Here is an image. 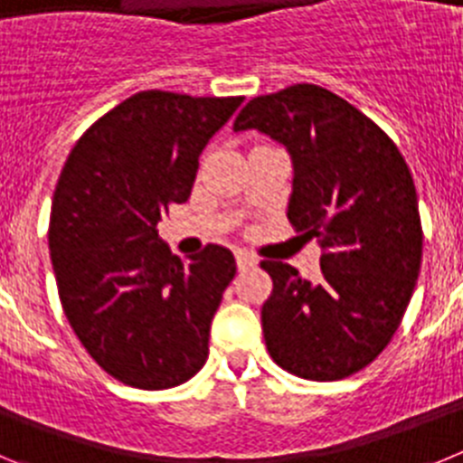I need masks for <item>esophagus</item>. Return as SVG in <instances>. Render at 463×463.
I'll return each mask as SVG.
<instances>
[{"label":"esophagus","instance_id":"34e87169","mask_svg":"<svg viewBox=\"0 0 463 463\" xmlns=\"http://www.w3.org/2000/svg\"><path fill=\"white\" fill-rule=\"evenodd\" d=\"M257 264V257L250 255L248 250H236V267L241 269V271H245V269H250Z\"/></svg>","mask_w":463,"mask_h":463}]
</instances>
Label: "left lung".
I'll use <instances>...</instances> for the list:
<instances>
[{"instance_id": "left-lung-1", "label": "left lung", "mask_w": 463, "mask_h": 463, "mask_svg": "<svg viewBox=\"0 0 463 463\" xmlns=\"http://www.w3.org/2000/svg\"><path fill=\"white\" fill-rule=\"evenodd\" d=\"M288 146V218L322 248L320 278L261 261L273 289L261 329L273 362L306 380H341L369 366L399 329L422 267V220L406 159L353 104L297 83L255 97L234 120Z\"/></svg>"}]
</instances>
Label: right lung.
<instances>
[{"mask_svg":"<svg viewBox=\"0 0 463 463\" xmlns=\"http://www.w3.org/2000/svg\"><path fill=\"white\" fill-rule=\"evenodd\" d=\"M241 101L132 94L85 129L57 181L48 245L62 310L90 357L137 390L187 383L208 359L234 255L211 243L183 261L157 222L190 199L199 155Z\"/></svg>","mask_w":463,"mask_h":463,"instance_id":"1","label":"right lung"}]
</instances>
